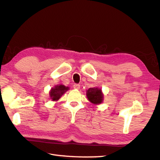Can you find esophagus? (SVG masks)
<instances>
[{"label":"esophagus","mask_w":160,"mask_h":160,"mask_svg":"<svg viewBox=\"0 0 160 160\" xmlns=\"http://www.w3.org/2000/svg\"><path fill=\"white\" fill-rule=\"evenodd\" d=\"M73 88L75 89H79L80 88V84H75L73 85Z\"/></svg>","instance_id":"esophagus-1"}]
</instances>
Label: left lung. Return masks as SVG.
Instances as JSON below:
<instances>
[{
  "label": "left lung",
  "instance_id": "8db88e82",
  "mask_svg": "<svg viewBox=\"0 0 160 160\" xmlns=\"http://www.w3.org/2000/svg\"><path fill=\"white\" fill-rule=\"evenodd\" d=\"M86 95L89 101L94 105L101 104L104 100V94L102 89L98 87L89 88L87 91Z\"/></svg>",
  "mask_w": 160,
  "mask_h": 160
}]
</instances>
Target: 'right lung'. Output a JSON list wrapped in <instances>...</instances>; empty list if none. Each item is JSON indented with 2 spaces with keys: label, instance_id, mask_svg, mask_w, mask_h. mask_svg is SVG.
Listing matches in <instances>:
<instances>
[{
  "label": "right lung",
  "instance_id": "add662e5",
  "mask_svg": "<svg viewBox=\"0 0 160 160\" xmlns=\"http://www.w3.org/2000/svg\"><path fill=\"white\" fill-rule=\"evenodd\" d=\"M69 89V87H66L63 84H59L55 85L54 87L51 88L49 92V96L52 101H57L61 98V96L64 93Z\"/></svg>",
  "mask_w": 160,
  "mask_h": 160
}]
</instances>
